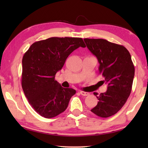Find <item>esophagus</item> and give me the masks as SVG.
I'll use <instances>...</instances> for the list:
<instances>
[{"label":"esophagus","instance_id":"obj_1","mask_svg":"<svg viewBox=\"0 0 148 148\" xmlns=\"http://www.w3.org/2000/svg\"><path fill=\"white\" fill-rule=\"evenodd\" d=\"M79 93L81 94L82 95H83V96H87V95H89V93L87 92H85V91H80Z\"/></svg>","mask_w":148,"mask_h":148}]
</instances>
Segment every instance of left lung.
<instances>
[{
    "label": "left lung",
    "mask_w": 148,
    "mask_h": 148,
    "mask_svg": "<svg viewBox=\"0 0 148 148\" xmlns=\"http://www.w3.org/2000/svg\"><path fill=\"white\" fill-rule=\"evenodd\" d=\"M87 48L97 57L99 73L108 85L107 91L99 95L98 104L91 111L101 117L116 114L127 102L132 90L134 66L131 54L123 46L104 39L85 38Z\"/></svg>",
    "instance_id": "1"
}]
</instances>
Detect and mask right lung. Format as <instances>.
Returning a JSON list of instances; mask_svg holds the SVG:
<instances>
[{
    "instance_id": "1",
    "label": "right lung",
    "mask_w": 148,
    "mask_h": 148,
    "mask_svg": "<svg viewBox=\"0 0 148 148\" xmlns=\"http://www.w3.org/2000/svg\"><path fill=\"white\" fill-rule=\"evenodd\" d=\"M79 47H86L82 38L51 37L34 42L24 54L22 88L29 104L41 116L52 118L61 114L76 93V90L62 87L55 77Z\"/></svg>"
}]
</instances>
